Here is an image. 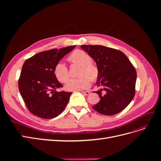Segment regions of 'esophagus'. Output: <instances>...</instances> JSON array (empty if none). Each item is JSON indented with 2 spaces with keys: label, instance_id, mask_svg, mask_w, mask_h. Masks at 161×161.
<instances>
[{
  "label": "esophagus",
  "instance_id": "1",
  "mask_svg": "<svg viewBox=\"0 0 161 161\" xmlns=\"http://www.w3.org/2000/svg\"><path fill=\"white\" fill-rule=\"evenodd\" d=\"M82 93L84 95H88L90 94V92L89 91H82Z\"/></svg>",
  "mask_w": 161,
  "mask_h": 161
}]
</instances>
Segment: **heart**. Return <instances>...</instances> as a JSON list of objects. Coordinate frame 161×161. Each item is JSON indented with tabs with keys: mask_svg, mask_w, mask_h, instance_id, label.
<instances>
[{
	"mask_svg": "<svg viewBox=\"0 0 161 161\" xmlns=\"http://www.w3.org/2000/svg\"><path fill=\"white\" fill-rule=\"evenodd\" d=\"M68 60L80 66L78 73L79 78L70 79L66 85L69 91H80L89 88L91 80L95 82L99 76V70L96 65L92 64V58L88 53L80 50H76L68 57ZM54 75L60 82H66L69 79V70L66 66L59 62L55 66Z\"/></svg>",
	"mask_w": 161,
	"mask_h": 161,
	"instance_id": "heart-1",
	"label": "heart"
}]
</instances>
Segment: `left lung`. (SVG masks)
<instances>
[{
	"label": "left lung",
	"instance_id": "left-lung-1",
	"mask_svg": "<svg viewBox=\"0 0 161 161\" xmlns=\"http://www.w3.org/2000/svg\"><path fill=\"white\" fill-rule=\"evenodd\" d=\"M91 56L99 70L95 92L100 101L92 106L99 114L113 115L127 107L135 95L136 71L124 53L103 46H80Z\"/></svg>",
	"mask_w": 161,
	"mask_h": 161
}]
</instances>
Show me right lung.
I'll return each instance as SVG.
<instances>
[{
    "instance_id": "right-lung-1",
    "label": "right lung",
    "mask_w": 161,
    "mask_h": 161,
    "mask_svg": "<svg viewBox=\"0 0 161 161\" xmlns=\"http://www.w3.org/2000/svg\"><path fill=\"white\" fill-rule=\"evenodd\" d=\"M76 46L42 52L26 60L19 79V89L28 110L42 119L56 118L64 111L72 92L62 87L54 75L55 66Z\"/></svg>"
}]
</instances>
